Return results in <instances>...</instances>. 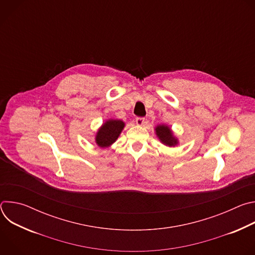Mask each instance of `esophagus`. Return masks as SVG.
<instances>
[{"label": "esophagus", "mask_w": 255, "mask_h": 255, "mask_svg": "<svg viewBox=\"0 0 255 255\" xmlns=\"http://www.w3.org/2000/svg\"><path fill=\"white\" fill-rule=\"evenodd\" d=\"M135 122H136V124H137V125L142 126V125L145 123V119H144V118H142V117H137V118H136V120H135Z\"/></svg>", "instance_id": "34e87169"}]
</instances>
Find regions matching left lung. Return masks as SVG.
I'll use <instances>...</instances> for the list:
<instances>
[{"label":"left lung","instance_id":"1","mask_svg":"<svg viewBox=\"0 0 255 255\" xmlns=\"http://www.w3.org/2000/svg\"><path fill=\"white\" fill-rule=\"evenodd\" d=\"M155 133L158 139L166 146H175L178 143L177 138L173 135L171 129L166 125H158L155 127Z\"/></svg>","mask_w":255,"mask_h":255}]
</instances>
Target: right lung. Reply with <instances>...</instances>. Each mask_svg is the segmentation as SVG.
Segmentation results:
<instances>
[{
    "label": "right lung",
    "instance_id": "right-lung-1",
    "mask_svg": "<svg viewBox=\"0 0 255 255\" xmlns=\"http://www.w3.org/2000/svg\"><path fill=\"white\" fill-rule=\"evenodd\" d=\"M124 126L125 123L121 120L110 119L106 121L96 135V143L98 146L105 148L112 145L118 139Z\"/></svg>",
    "mask_w": 255,
    "mask_h": 255
}]
</instances>
